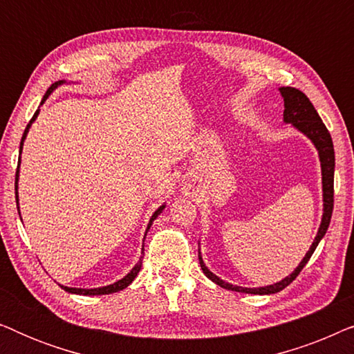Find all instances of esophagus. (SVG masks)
Masks as SVG:
<instances>
[{
	"label": "esophagus",
	"instance_id": "esophagus-1",
	"mask_svg": "<svg viewBox=\"0 0 354 354\" xmlns=\"http://www.w3.org/2000/svg\"><path fill=\"white\" fill-rule=\"evenodd\" d=\"M196 192H198V190H196V187L193 185V183H192V185H188V187L185 188V193H187V195H195Z\"/></svg>",
	"mask_w": 354,
	"mask_h": 354
}]
</instances>
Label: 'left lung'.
<instances>
[{"label": "left lung", "instance_id": "left-lung-1", "mask_svg": "<svg viewBox=\"0 0 354 354\" xmlns=\"http://www.w3.org/2000/svg\"><path fill=\"white\" fill-rule=\"evenodd\" d=\"M279 91L280 95H282L283 106H285L283 122L292 124L298 132L306 135L319 153V161H321V171H322V201H324L322 221H321V225H319L317 235L313 241L311 248H309L306 256L301 259V263L298 264V268L295 269L292 274L287 275V277L280 280V282L266 285V287L246 288V287H239V285H232L229 282H225V280L217 277L216 274H212L211 270L206 268L205 261L201 258V251L198 250V259H200V266L206 277L219 285V287L225 290H232V292L251 293V295H272V293L280 292V290H283L285 287H288V285L298 277V274L301 272L304 266H306L309 258H311L314 253V250L317 248L319 241H321L322 236L326 235L328 224H330V217L333 211V172H335V151H333L332 137L330 133H328L326 125H324L322 119L319 118L317 111L314 109L313 103L309 101V98L303 93V91L293 88V86H280Z\"/></svg>", "mask_w": 354, "mask_h": 354}]
</instances>
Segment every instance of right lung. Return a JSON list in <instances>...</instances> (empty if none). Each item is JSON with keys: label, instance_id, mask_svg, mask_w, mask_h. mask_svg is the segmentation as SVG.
<instances>
[{"label": "right lung", "instance_id": "obj_1", "mask_svg": "<svg viewBox=\"0 0 354 354\" xmlns=\"http://www.w3.org/2000/svg\"><path fill=\"white\" fill-rule=\"evenodd\" d=\"M62 84H66V80H57V82H55V84H53L50 88H48V91L45 93V96H43V100H41V103L40 104H43L45 103V101L48 100V96H50L53 91H55L57 86L59 85H62ZM40 114V109H37L35 111V114H33V118L30 119V122L27 124V127H26V130H24V135H22V140H21V149H19V151L22 153V147H24V140H26V137H27V133H28V129L32 127V124L35 122V119H37V115ZM19 166H21V158H19ZM19 166H17V172H16V201H17V211H19V195H17V182H19ZM164 207H166V205H162V206H159L156 211L153 212V216H151V219H149V222H148V227H147V232H145V236H147V234H148V230H149V227L153 225V222H154V219H156V217L161 214L162 212V209ZM145 241V240H143ZM142 251H143V248H142ZM142 259H143V256H140V259H138V263L133 266V269L130 270V272L125 275V277H122L120 280H118V282H114V283H111V285H106V287H100V288H72V287H66V285H61L62 288L66 290V292H69V293H75V295H88V297H95V295H109V293H115V292H120V290H124V288H127L130 283L133 282V279L137 277V274L140 272V269H142Z\"/></svg>", "mask_w": 354, "mask_h": 354}]
</instances>
